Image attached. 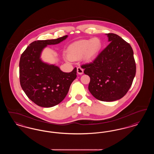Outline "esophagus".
Masks as SVG:
<instances>
[{"instance_id": "34e87169", "label": "esophagus", "mask_w": 154, "mask_h": 154, "mask_svg": "<svg viewBox=\"0 0 154 154\" xmlns=\"http://www.w3.org/2000/svg\"><path fill=\"white\" fill-rule=\"evenodd\" d=\"M77 73L79 74H82L83 72H84L83 69H82L81 67H80V66H79V67H77Z\"/></svg>"}]
</instances>
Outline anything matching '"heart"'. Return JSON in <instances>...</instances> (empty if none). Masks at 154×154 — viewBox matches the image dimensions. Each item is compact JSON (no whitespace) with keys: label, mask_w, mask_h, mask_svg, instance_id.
I'll list each match as a JSON object with an SVG mask.
<instances>
[{"label":"heart","mask_w":154,"mask_h":154,"mask_svg":"<svg viewBox=\"0 0 154 154\" xmlns=\"http://www.w3.org/2000/svg\"><path fill=\"white\" fill-rule=\"evenodd\" d=\"M101 46V40L97 37H94L74 43L70 46L69 52L70 57L73 58L81 56L86 52L87 58H91L98 52Z\"/></svg>","instance_id":"1"}]
</instances>
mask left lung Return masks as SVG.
Listing matches in <instances>:
<instances>
[{
    "label": "left lung",
    "mask_w": 154,
    "mask_h": 154,
    "mask_svg": "<svg viewBox=\"0 0 154 154\" xmlns=\"http://www.w3.org/2000/svg\"><path fill=\"white\" fill-rule=\"evenodd\" d=\"M107 35L110 44L81 67L90 77L91 94L99 100L112 102L123 97L131 88L136 66L129 43L116 34Z\"/></svg>",
    "instance_id": "8db88e82"
}]
</instances>
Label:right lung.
<instances>
[{"mask_svg":"<svg viewBox=\"0 0 154 154\" xmlns=\"http://www.w3.org/2000/svg\"><path fill=\"white\" fill-rule=\"evenodd\" d=\"M67 37L35 41L21 56V86L28 98L38 106L51 107L58 104L65 99L71 84L77 77L76 67L70 73H65L58 67L45 63L40 59L44 47L58 44Z\"/></svg>","mask_w":154,"mask_h":154,"instance_id":"add662e5","label":"right lung"}]
</instances>
